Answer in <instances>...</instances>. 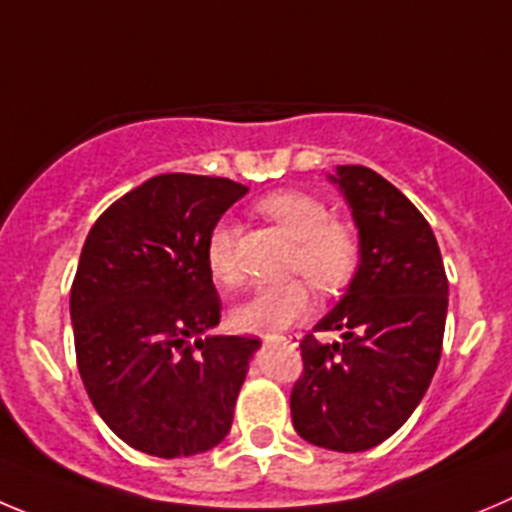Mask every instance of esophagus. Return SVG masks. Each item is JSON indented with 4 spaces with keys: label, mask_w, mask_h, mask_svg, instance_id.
<instances>
[{
    "label": "esophagus",
    "mask_w": 512,
    "mask_h": 512,
    "mask_svg": "<svg viewBox=\"0 0 512 512\" xmlns=\"http://www.w3.org/2000/svg\"><path fill=\"white\" fill-rule=\"evenodd\" d=\"M265 343H283V346H298V336H265Z\"/></svg>",
    "instance_id": "esophagus-1"
}]
</instances>
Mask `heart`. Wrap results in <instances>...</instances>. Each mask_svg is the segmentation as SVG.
<instances>
[{"label": "heart", "instance_id": "b5f03b06", "mask_svg": "<svg viewBox=\"0 0 512 512\" xmlns=\"http://www.w3.org/2000/svg\"><path fill=\"white\" fill-rule=\"evenodd\" d=\"M257 209L278 224L295 250L290 255V272H300L323 295H336L351 285L361 265V242L356 232L343 222L331 219V209L323 199L308 191H272L257 202ZM204 262L217 285L240 283L237 265V232L229 222H217L204 242ZM310 285L295 278L280 285L257 288L247 300L232 310L234 326L250 333L275 336L300 321L310 308Z\"/></svg>", "mask_w": 512, "mask_h": 512}]
</instances>
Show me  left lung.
<instances>
[{
    "label": "left lung",
    "instance_id": "left-lung-1",
    "mask_svg": "<svg viewBox=\"0 0 512 512\" xmlns=\"http://www.w3.org/2000/svg\"><path fill=\"white\" fill-rule=\"evenodd\" d=\"M356 219L361 265L341 303L300 341L303 374L290 391L305 442L364 452L412 417L442 356L447 275L434 232L394 184L366 166L331 176ZM318 330H341L321 344Z\"/></svg>",
    "mask_w": 512,
    "mask_h": 512
}]
</instances>
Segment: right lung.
Listing matches in <instances>:
<instances>
[{
	"mask_svg": "<svg viewBox=\"0 0 512 512\" xmlns=\"http://www.w3.org/2000/svg\"><path fill=\"white\" fill-rule=\"evenodd\" d=\"M245 194L222 176H154L85 240L70 288L75 358L95 412L133 450L199 455L232 427L260 341L207 336L222 303L204 242Z\"/></svg>",
	"mask_w": 512,
	"mask_h": 512,
	"instance_id": "1",
	"label": "right lung"
}]
</instances>
